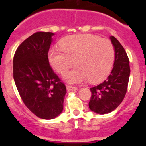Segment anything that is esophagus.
I'll list each match as a JSON object with an SVG mask.
<instances>
[{"instance_id": "esophagus-1", "label": "esophagus", "mask_w": 146, "mask_h": 146, "mask_svg": "<svg viewBox=\"0 0 146 146\" xmlns=\"http://www.w3.org/2000/svg\"><path fill=\"white\" fill-rule=\"evenodd\" d=\"M66 90L68 91H73V90H78L77 87H74V86H66Z\"/></svg>"}]
</instances>
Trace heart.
<instances>
[{
	"label": "heart",
	"mask_w": 146,
	"mask_h": 146,
	"mask_svg": "<svg viewBox=\"0 0 146 146\" xmlns=\"http://www.w3.org/2000/svg\"><path fill=\"white\" fill-rule=\"evenodd\" d=\"M60 49L52 48L48 60L55 70L65 74L74 64L75 68L64 76L66 82L78 84L88 80L96 83L110 73L115 60V49L108 39L93 34H75L60 42Z\"/></svg>",
	"instance_id": "b5f03b06"
}]
</instances>
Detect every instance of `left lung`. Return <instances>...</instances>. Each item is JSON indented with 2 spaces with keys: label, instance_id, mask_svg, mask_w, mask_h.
Returning a JSON list of instances; mask_svg holds the SVG:
<instances>
[{
  "label": "left lung",
  "instance_id": "left-lung-1",
  "mask_svg": "<svg viewBox=\"0 0 146 146\" xmlns=\"http://www.w3.org/2000/svg\"><path fill=\"white\" fill-rule=\"evenodd\" d=\"M115 49L113 68L105 80L91 88V97L88 106L91 111L104 115L116 109L126 95L130 75L129 60L118 40L110 37Z\"/></svg>",
  "mask_w": 146,
  "mask_h": 146
}]
</instances>
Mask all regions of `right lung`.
Instances as JSON below:
<instances>
[{"instance_id":"obj_1","label":"right lung","mask_w":146,"mask_h":146,"mask_svg":"<svg viewBox=\"0 0 146 146\" xmlns=\"http://www.w3.org/2000/svg\"><path fill=\"white\" fill-rule=\"evenodd\" d=\"M55 33L36 32L17 49L13 60L15 85L24 104L37 117L50 120L64 109L66 94L50 67L48 52Z\"/></svg>"}]
</instances>
